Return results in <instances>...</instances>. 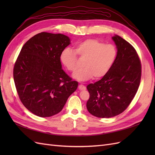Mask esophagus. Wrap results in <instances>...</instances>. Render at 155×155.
I'll return each instance as SVG.
<instances>
[{"instance_id":"34e87169","label":"esophagus","mask_w":155,"mask_h":155,"mask_svg":"<svg viewBox=\"0 0 155 155\" xmlns=\"http://www.w3.org/2000/svg\"><path fill=\"white\" fill-rule=\"evenodd\" d=\"M79 88L80 89V90H85L86 87L85 85H82V84H81V85H79Z\"/></svg>"}]
</instances>
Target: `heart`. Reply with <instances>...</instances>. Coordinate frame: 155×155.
<instances>
[{
	"mask_svg": "<svg viewBox=\"0 0 155 155\" xmlns=\"http://www.w3.org/2000/svg\"><path fill=\"white\" fill-rule=\"evenodd\" d=\"M78 55L86 59L83 68L74 74V78L79 81L88 80L92 77L100 79L105 76L115 63L118 50L112 44L94 39L82 41L76 46L75 51L65 48L61 54V60L70 72H74L78 68Z\"/></svg>",
	"mask_w": 155,
	"mask_h": 155,
	"instance_id": "heart-1",
	"label": "heart"
}]
</instances>
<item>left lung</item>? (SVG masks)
<instances>
[{
    "mask_svg": "<svg viewBox=\"0 0 155 155\" xmlns=\"http://www.w3.org/2000/svg\"><path fill=\"white\" fill-rule=\"evenodd\" d=\"M112 39L118 49L115 63L100 80L87 87L90 94L87 110L97 118L122 113L133 101L141 80V61L134 48L118 35Z\"/></svg>",
    "mask_w": 155,
    "mask_h": 155,
    "instance_id": "1",
    "label": "left lung"
}]
</instances>
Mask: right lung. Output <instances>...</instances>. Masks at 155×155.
Here are the masks:
<instances>
[{
	"label": "right lung",
	"mask_w": 155,
	"mask_h": 155,
	"mask_svg": "<svg viewBox=\"0 0 155 155\" xmlns=\"http://www.w3.org/2000/svg\"><path fill=\"white\" fill-rule=\"evenodd\" d=\"M63 34L41 32L22 46L13 67L18 97L26 109L39 117L61 111L78 83L61 69V52L70 45Z\"/></svg>",
	"instance_id": "1"
}]
</instances>
